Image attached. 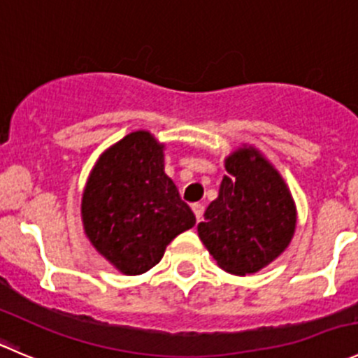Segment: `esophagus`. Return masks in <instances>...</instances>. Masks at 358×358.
I'll use <instances>...</instances> for the list:
<instances>
[{"label":"esophagus","mask_w":358,"mask_h":358,"mask_svg":"<svg viewBox=\"0 0 358 358\" xmlns=\"http://www.w3.org/2000/svg\"><path fill=\"white\" fill-rule=\"evenodd\" d=\"M203 210H205V207H203V205H201V203H194V205H193L194 217H196L198 222H200L201 217H203Z\"/></svg>","instance_id":"obj_1"}]
</instances>
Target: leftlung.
<instances>
[{
    "mask_svg": "<svg viewBox=\"0 0 358 358\" xmlns=\"http://www.w3.org/2000/svg\"><path fill=\"white\" fill-rule=\"evenodd\" d=\"M219 194L198 224V236L219 268L245 277L289 247L298 210L280 172L257 148L242 144L224 158Z\"/></svg>",
    "mask_w": 358,
    "mask_h": 358,
    "instance_id": "1",
    "label": "left lung"
}]
</instances>
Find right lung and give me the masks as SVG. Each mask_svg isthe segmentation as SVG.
Instances as JSON below:
<instances>
[{
    "instance_id": "1",
    "label": "right lung",
    "mask_w": 358,
    "mask_h": 358,
    "mask_svg": "<svg viewBox=\"0 0 358 358\" xmlns=\"http://www.w3.org/2000/svg\"><path fill=\"white\" fill-rule=\"evenodd\" d=\"M165 144L136 130L102 151L81 194V222L94 249L123 275L160 263L196 219L165 174Z\"/></svg>"
}]
</instances>
